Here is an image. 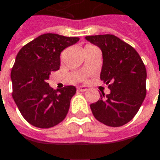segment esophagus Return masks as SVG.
Masks as SVG:
<instances>
[{"mask_svg": "<svg viewBox=\"0 0 160 160\" xmlns=\"http://www.w3.org/2000/svg\"><path fill=\"white\" fill-rule=\"evenodd\" d=\"M80 92H85V91H87V88L85 87V86H78V88H77Z\"/></svg>", "mask_w": 160, "mask_h": 160, "instance_id": "34e87169", "label": "esophagus"}]
</instances>
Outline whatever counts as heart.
<instances>
[{"label":"heart","instance_id":"heart-1","mask_svg":"<svg viewBox=\"0 0 160 160\" xmlns=\"http://www.w3.org/2000/svg\"><path fill=\"white\" fill-rule=\"evenodd\" d=\"M86 47H92V46H86Z\"/></svg>","mask_w":160,"mask_h":160}]
</instances>
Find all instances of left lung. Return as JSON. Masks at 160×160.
I'll return each mask as SVG.
<instances>
[{
	"label": "left lung",
	"instance_id": "left-lung-1",
	"mask_svg": "<svg viewBox=\"0 0 160 160\" xmlns=\"http://www.w3.org/2000/svg\"><path fill=\"white\" fill-rule=\"evenodd\" d=\"M85 38L102 52L101 80L111 90L91 104L92 114L108 126H122L134 118L146 97V67L136 49L119 37L99 35Z\"/></svg>",
	"mask_w": 160,
	"mask_h": 160
}]
</instances>
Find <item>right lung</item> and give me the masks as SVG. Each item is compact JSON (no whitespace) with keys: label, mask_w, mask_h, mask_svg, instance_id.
<instances>
[{"label":"right lung","mask_w":160,"mask_h":160,"mask_svg":"<svg viewBox=\"0 0 160 160\" xmlns=\"http://www.w3.org/2000/svg\"><path fill=\"white\" fill-rule=\"evenodd\" d=\"M79 37L44 34L23 46L12 68V98L23 118L39 128L62 122L76 93L74 86L54 90L48 83L60 66V53L76 44Z\"/></svg>","instance_id":"obj_1"}]
</instances>
